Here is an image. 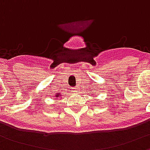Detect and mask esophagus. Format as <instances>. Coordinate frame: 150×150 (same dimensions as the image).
Here are the masks:
<instances>
[{
  "mask_svg": "<svg viewBox=\"0 0 150 150\" xmlns=\"http://www.w3.org/2000/svg\"><path fill=\"white\" fill-rule=\"evenodd\" d=\"M72 89H73V91H74V92H78L79 91L78 87H74V88H72Z\"/></svg>",
  "mask_w": 150,
  "mask_h": 150,
  "instance_id": "obj_1",
  "label": "esophagus"
}]
</instances>
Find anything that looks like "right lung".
I'll list each match as a JSON object with an SVG mask.
<instances>
[{
    "instance_id": "right-lung-1",
    "label": "right lung",
    "mask_w": 150,
    "mask_h": 150,
    "mask_svg": "<svg viewBox=\"0 0 150 150\" xmlns=\"http://www.w3.org/2000/svg\"><path fill=\"white\" fill-rule=\"evenodd\" d=\"M56 96H57V97H59L60 96H59V94H57V95H56Z\"/></svg>"
}]
</instances>
